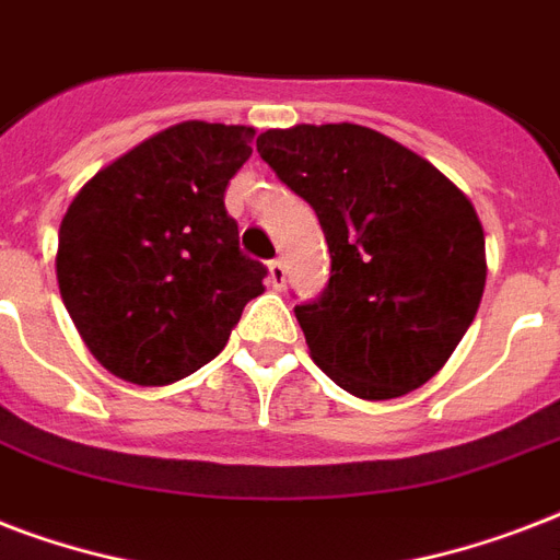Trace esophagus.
<instances>
[{"label":"esophagus","mask_w":560,"mask_h":560,"mask_svg":"<svg viewBox=\"0 0 560 560\" xmlns=\"http://www.w3.org/2000/svg\"><path fill=\"white\" fill-rule=\"evenodd\" d=\"M267 270H270V284L276 290L284 288V281H288V270H284V261L281 258H272L270 264H267Z\"/></svg>","instance_id":"obj_1"}]
</instances>
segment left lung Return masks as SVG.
<instances>
[{
	"mask_svg": "<svg viewBox=\"0 0 560 560\" xmlns=\"http://www.w3.org/2000/svg\"><path fill=\"white\" fill-rule=\"evenodd\" d=\"M261 160L319 218L331 279L296 305L311 358L337 386L389 400L447 363L486 290V235L442 171L360 125L258 136Z\"/></svg>",
	"mask_w": 560,
	"mask_h": 560,
	"instance_id": "left-lung-1",
	"label": "left lung"
}]
</instances>
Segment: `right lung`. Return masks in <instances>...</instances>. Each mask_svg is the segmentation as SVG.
<instances>
[{
	"label": "right lung",
	"instance_id": "add662e5",
	"mask_svg": "<svg viewBox=\"0 0 560 560\" xmlns=\"http://www.w3.org/2000/svg\"><path fill=\"white\" fill-rule=\"evenodd\" d=\"M253 127L183 121L98 171L57 241L63 305L101 366L139 386L183 381L226 346L267 267L223 206Z\"/></svg>",
	"mask_w": 560,
	"mask_h": 560
}]
</instances>
